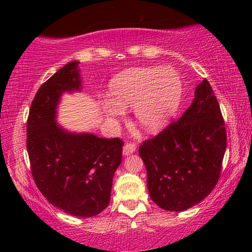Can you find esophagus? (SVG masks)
Segmentation results:
<instances>
[{"label":"esophagus","mask_w":252,"mask_h":252,"mask_svg":"<svg viewBox=\"0 0 252 252\" xmlns=\"http://www.w3.org/2000/svg\"><path fill=\"white\" fill-rule=\"evenodd\" d=\"M135 150H136V147L134 146L133 143H126L125 146H124L123 154H124V156H129V155L135 153Z\"/></svg>","instance_id":"34e87169"}]
</instances>
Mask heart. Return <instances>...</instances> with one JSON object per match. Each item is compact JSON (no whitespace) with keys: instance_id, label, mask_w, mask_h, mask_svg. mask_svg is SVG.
Instances as JSON below:
<instances>
[{"instance_id":"1","label":"heart","mask_w":252,"mask_h":252,"mask_svg":"<svg viewBox=\"0 0 252 252\" xmlns=\"http://www.w3.org/2000/svg\"><path fill=\"white\" fill-rule=\"evenodd\" d=\"M184 82L173 67L143 66L120 72L110 81V99L101 103L109 119L133 108L137 125L149 133L163 129L180 108Z\"/></svg>"}]
</instances>
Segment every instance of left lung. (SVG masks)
<instances>
[{"instance_id":"1","label":"left lung","mask_w":252,"mask_h":252,"mask_svg":"<svg viewBox=\"0 0 252 252\" xmlns=\"http://www.w3.org/2000/svg\"><path fill=\"white\" fill-rule=\"evenodd\" d=\"M226 144L219 103L204 79L181 118L139 148L151 199L175 212L202 202L219 180Z\"/></svg>"}]
</instances>
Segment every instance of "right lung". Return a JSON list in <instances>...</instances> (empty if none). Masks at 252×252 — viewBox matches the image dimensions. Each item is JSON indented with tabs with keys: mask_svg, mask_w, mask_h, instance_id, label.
I'll use <instances>...</instances> for the list:
<instances>
[{
	"mask_svg": "<svg viewBox=\"0 0 252 252\" xmlns=\"http://www.w3.org/2000/svg\"><path fill=\"white\" fill-rule=\"evenodd\" d=\"M79 63H67L39 88L27 119L26 147L33 179L48 202L68 215L89 218L109 205L124 142L68 132L57 124L62 95L82 88Z\"/></svg>",
	"mask_w": 252,
	"mask_h": 252,
	"instance_id": "obj_1",
	"label": "right lung"
}]
</instances>
